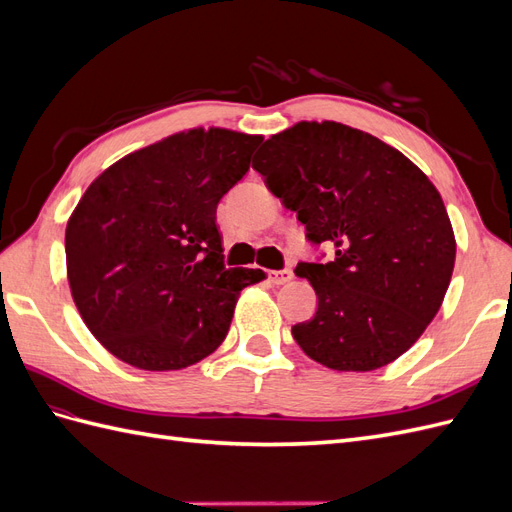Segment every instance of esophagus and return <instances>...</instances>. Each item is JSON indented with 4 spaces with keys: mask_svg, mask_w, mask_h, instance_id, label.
<instances>
[{
    "mask_svg": "<svg viewBox=\"0 0 512 512\" xmlns=\"http://www.w3.org/2000/svg\"><path fill=\"white\" fill-rule=\"evenodd\" d=\"M269 280H271V284H275V286H282V284H286V282L292 280V271H290V269L269 271Z\"/></svg>",
    "mask_w": 512,
    "mask_h": 512,
    "instance_id": "1",
    "label": "esophagus"
}]
</instances>
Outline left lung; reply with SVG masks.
Here are the masks:
<instances>
[{"instance_id": "obj_1", "label": "left lung", "mask_w": 512, "mask_h": 512, "mask_svg": "<svg viewBox=\"0 0 512 512\" xmlns=\"http://www.w3.org/2000/svg\"><path fill=\"white\" fill-rule=\"evenodd\" d=\"M252 168L329 243V262H299L314 286V318L292 327L309 359L374 371L404 354L438 314L455 267L442 196L404 153L335 121H301L262 143Z\"/></svg>"}]
</instances>
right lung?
Returning <instances> with one entry per match:
<instances>
[{
    "label": "right lung",
    "instance_id": "1",
    "mask_svg": "<svg viewBox=\"0 0 512 512\" xmlns=\"http://www.w3.org/2000/svg\"><path fill=\"white\" fill-rule=\"evenodd\" d=\"M262 138L196 128L121 158L89 185L66 226L76 309L119 361L170 371L203 361L260 269H228L215 211Z\"/></svg>",
    "mask_w": 512,
    "mask_h": 512
}]
</instances>
